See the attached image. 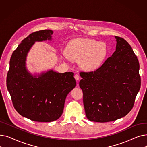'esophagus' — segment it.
Segmentation results:
<instances>
[{
	"mask_svg": "<svg viewBox=\"0 0 147 147\" xmlns=\"http://www.w3.org/2000/svg\"><path fill=\"white\" fill-rule=\"evenodd\" d=\"M74 78H75V79H76V80H78L79 79V78H80V77H79V74H76L74 75Z\"/></svg>",
	"mask_w": 147,
	"mask_h": 147,
	"instance_id": "34e87169",
	"label": "esophagus"
}]
</instances>
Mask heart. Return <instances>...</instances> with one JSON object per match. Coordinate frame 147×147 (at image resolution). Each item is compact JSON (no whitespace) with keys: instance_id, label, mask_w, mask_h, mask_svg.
Returning <instances> with one entry per match:
<instances>
[{"instance_id":"b5f03b06","label":"heart","mask_w":147,"mask_h":147,"mask_svg":"<svg viewBox=\"0 0 147 147\" xmlns=\"http://www.w3.org/2000/svg\"><path fill=\"white\" fill-rule=\"evenodd\" d=\"M67 53L70 59L80 60V65L84 70L94 71L103 64L108 53V47L104 42L78 38L68 44Z\"/></svg>"}]
</instances>
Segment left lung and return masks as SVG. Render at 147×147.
<instances>
[{"mask_svg": "<svg viewBox=\"0 0 147 147\" xmlns=\"http://www.w3.org/2000/svg\"><path fill=\"white\" fill-rule=\"evenodd\" d=\"M116 38L113 55L94 71L80 72L79 86L86 115L92 121H112L126 115L141 87L140 64L130 45Z\"/></svg>", "mask_w": 147, "mask_h": 147, "instance_id": "left-lung-1", "label": "left lung"}]
</instances>
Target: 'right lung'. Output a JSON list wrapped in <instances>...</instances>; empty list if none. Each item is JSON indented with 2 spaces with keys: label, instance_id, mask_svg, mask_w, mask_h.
<instances>
[{
  "label": "right lung",
  "instance_id": "add662e5",
  "mask_svg": "<svg viewBox=\"0 0 147 147\" xmlns=\"http://www.w3.org/2000/svg\"><path fill=\"white\" fill-rule=\"evenodd\" d=\"M53 32L40 30L30 34L18 46L10 59L6 85L15 109L22 116L38 122H51L63 114L65 98L76 85L74 73L50 70L38 75L26 69L27 53L35 42L51 40Z\"/></svg>",
  "mask_w": 147,
  "mask_h": 147
}]
</instances>
